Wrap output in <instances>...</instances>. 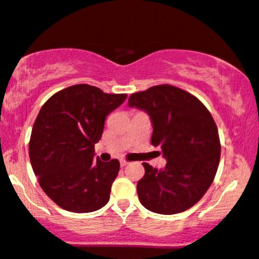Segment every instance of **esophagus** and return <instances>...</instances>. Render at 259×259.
Returning a JSON list of instances; mask_svg holds the SVG:
<instances>
[{"label": "esophagus", "instance_id": "esophagus-1", "mask_svg": "<svg viewBox=\"0 0 259 259\" xmlns=\"http://www.w3.org/2000/svg\"><path fill=\"white\" fill-rule=\"evenodd\" d=\"M127 164H129V161H126L125 159H121L120 160V166H126Z\"/></svg>", "mask_w": 259, "mask_h": 259}]
</instances>
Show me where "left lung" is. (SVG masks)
I'll return each instance as SVG.
<instances>
[{"instance_id": "obj_1", "label": "left lung", "mask_w": 259, "mask_h": 259, "mask_svg": "<svg viewBox=\"0 0 259 259\" xmlns=\"http://www.w3.org/2000/svg\"><path fill=\"white\" fill-rule=\"evenodd\" d=\"M129 106L149 114L151 142L167 160L163 170L142 163L140 201L161 214L188 210L204 197L219 169L221 142L212 116L198 98L170 84L134 93Z\"/></svg>"}]
</instances>
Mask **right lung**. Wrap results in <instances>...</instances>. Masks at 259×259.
<instances>
[{
	"mask_svg": "<svg viewBox=\"0 0 259 259\" xmlns=\"http://www.w3.org/2000/svg\"><path fill=\"white\" fill-rule=\"evenodd\" d=\"M126 94H107L98 87L76 84L55 93L40 108L31 133L29 153L43 192L58 206L93 212L110 200L119 161L94 159L108 113Z\"/></svg>",
	"mask_w": 259,
	"mask_h": 259,
	"instance_id": "right-lung-1",
	"label": "right lung"
}]
</instances>
